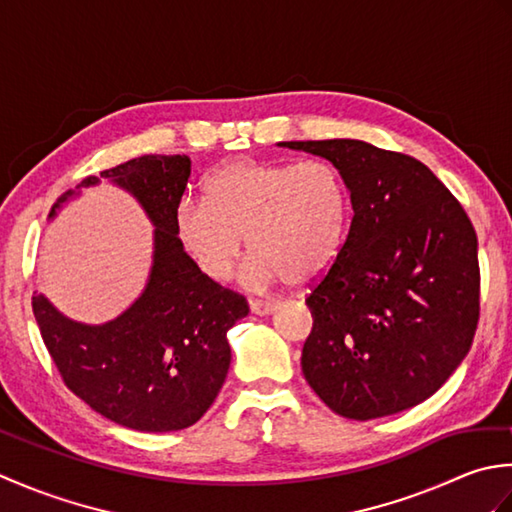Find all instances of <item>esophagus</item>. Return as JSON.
Returning <instances> with one entry per match:
<instances>
[{
  "instance_id": "esophagus-1",
  "label": "esophagus",
  "mask_w": 512,
  "mask_h": 512,
  "mask_svg": "<svg viewBox=\"0 0 512 512\" xmlns=\"http://www.w3.org/2000/svg\"><path fill=\"white\" fill-rule=\"evenodd\" d=\"M250 310H253L255 314H259V317H266V314H270V312L275 310V303L273 301L250 299Z\"/></svg>"
}]
</instances>
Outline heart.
Listing matches in <instances>:
<instances>
[{
	"label": "heart",
	"instance_id": "obj_1",
	"mask_svg": "<svg viewBox=\"0 0 512 512\" xmlns=\"http://www.w3.org/2000/svg\"><path fill=\"white\" fill-rule=\"evenodd\" d=\"M352 215L350 184L330 160H233L206 178L204 200L178 202L176 233L213 281L233 277L246 237L250 286H306L339 262Z\"/></svg>",
	"mask_w": 512,
	"mask_h": 512
}]
</instances>
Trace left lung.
<instances>
[{"label": "left lung", "instance_id": "8db88e82", "mask_svg": "<svg viewBox=\"0 0 512 512\" xmlns=\"http://www.w3.org/2000/svg\"><path fill=\"white\" fill-rule=\"evenodd\" d=\"M341 169L354 217L339 262L306 306L301 369L343 418L416 407L469 354L480 321L477 235L453 193L420 160L363 140H292Z\"/></svg>", "mask_w": 512, "mask_h": 512}]
</instances>
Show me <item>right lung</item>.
Instances as JSON below:
<instances>
[{
    "instance_id": "1",
    "label": "right lung",
    "mask_w": 512,
    "mask_h": 512,
    "mask_svg": "<svg viewBox=\"0 0 512 512\" xmlns=\"http://www.w3.org/2000/svg\"><path fill=\"white\" fill-rule=\"evenodd\" d=\"M189 176V156H140L101 171L132 193L156 226L147 286L123 314L85 325L63 317L43 295L32 297L41 339L65 387L134 431H180L204 416L231 365L226 332L248 314L242 295L215 284L184 253L176 209ZM99 182L88 176L76 189ZM72 195L65 191L50 217Z\"/></svg>"
}]
</instances>
